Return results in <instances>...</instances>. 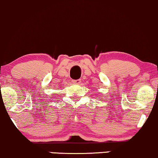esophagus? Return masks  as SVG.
Returning <instances> with one entry per match:
<instances>
[{
	"mask_svg": "<svg viewBox=\"0 0 158 158\" xmlns=\"http://www.w3.org/2000/svg\"><path fill=\"white\" fill-rule=\"evenodd\" d=\"M72 83L74 84H79L81 83V80L80 79H77V80H73L72 81Z\"/></svg>",
	"mask_w": 158,
	"mask_h": 158,
	"instance_id": "34e87169",
	"label": "esophagus"
}]
</instances>
